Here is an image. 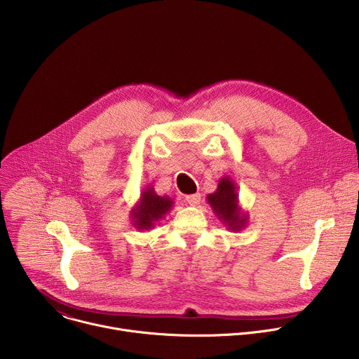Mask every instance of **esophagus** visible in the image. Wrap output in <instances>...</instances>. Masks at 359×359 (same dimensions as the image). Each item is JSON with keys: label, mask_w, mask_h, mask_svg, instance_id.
I'll list each match as a JSON object with an SVG mask.
<instances>
[{"label": "esophagus", "mask_w": 359, "mask_h": 359, "mask_svg": "<svg viewBox=\"0 0 359 359\" xmlns=\"http://www.w3.org/2000/svg\"><path fill=\"white\" fill-rule=\"evenodd\" d=\"M186 203L189 204V206H197V204H200V200H201V196L198 193L196 194H189L186 196Z\"/></svg>", "instance_id": "1"}]
</instances>
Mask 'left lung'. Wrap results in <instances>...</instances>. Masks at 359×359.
Instances as JSON below:
<instances>
[{
	"mask_svg": "<svg viewBox=\"0 0 359 359\" xmlns=\"http://www.w3.org/2000/svg\"><path fill=\"white\" fill-rule=\"evenodd\" d=\"M208 203L227 230L238 233L248 224V215L240 206L237 187L230 176L219 180L216 191L208 194Z\"/></svg>",
	"mask_w": 359,
	"mask_h": 359,
	"instance_id": "1",
	"label": "left lung"
}]
</instances>
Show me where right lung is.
<instances>
[{
	"instance_id": "obj_1",
	"label": "right lung",
	"mask_w": 359,
	"mask_h": 359,
	"mask_svg": "<svg viewBox=\"0 0 359 359\" xmlns=\"http://www.w3.org/2000/svg\"><path fill=\"white\" fill-rule=\"evenodd\" d=\"M173 208V200L169 196H159L153 186H146L140 198L135 203L130 210V220L136 230H150L155 224L166 217Z\"/></svg>"
}]
</instances>
